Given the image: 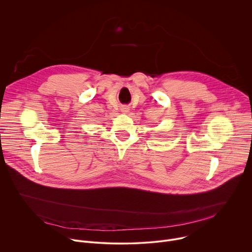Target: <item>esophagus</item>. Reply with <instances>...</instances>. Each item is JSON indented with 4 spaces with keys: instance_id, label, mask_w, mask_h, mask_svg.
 I'll use <instances>...</instances> for the list:
<instances>
[{
    "instance_id": "1",
    "label": "esophagus",
    "mask_w": 252,
    "mask_h": 252,
    "mask_svg": "<svg viewBox=\"0 0 252 252\" xmlns=\"http://www.w3.org/2000/svg\"><path fill=\"white\" fill-rule=\"evenodd\" d=\"M123 112H124V113H127V112H128V107H124Z\"/></svg>"
}]
</instances>
